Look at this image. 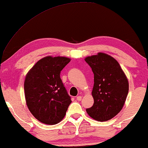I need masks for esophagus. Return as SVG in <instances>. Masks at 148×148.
<instances>
[{
  "instance_id": "obj_1",
  "label": "esophagus",
  "mask_w": 148,
  "mask_h": 148,
  "mask_svg": "<svg viewBox=\"0 0 148 148\" xmlns=\"http://www.w3.org/2000/svg\"><path fill=\"white\" fill-rule=\"evenodd\" d=\"M76 100L78 101H81V100H82V97H81V96H78V97H76Z\"/></svg>"
}]
</instances>
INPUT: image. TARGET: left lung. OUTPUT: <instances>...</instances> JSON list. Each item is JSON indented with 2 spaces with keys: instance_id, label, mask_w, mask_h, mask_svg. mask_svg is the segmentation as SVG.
<instances>
[{
  "instance_id": "left-lung-1",
  "label": "left lung",
  "mask_w": 148,
  "mask_h": 148,
  "mask_svg": "<svg viewBox=\"0 0 148 148\" xmlns=\"http://www.w3.org/2000/svg\"><path fill=\"white\" fill-rule=\"evenodd\" d=\"M94 74L92 107L88 115L99 121L111 119L121 111L129 92V82L118 62L107 53L85 58Z\"/></svg>"
}]
</instances>
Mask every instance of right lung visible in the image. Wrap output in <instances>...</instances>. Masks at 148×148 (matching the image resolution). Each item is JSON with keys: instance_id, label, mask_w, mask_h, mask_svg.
<instances>
[{"instance_id": "obj_1", "label": "right lung", "mask_w": 148, "mask_h": 148, "mask_svg": "<svg viewBox=\"0 0 148 148\" xmlns=\"http://www.w3.org/2000/svg\"><path fill=\"white\" fill-rule=\"evenodd\" d=\"M70 62L68 58L47 56L39 60L26 75V104L32 115L43 123H60L72 103L60 78L61 71Z\"/></svg>"}]
</instances>
